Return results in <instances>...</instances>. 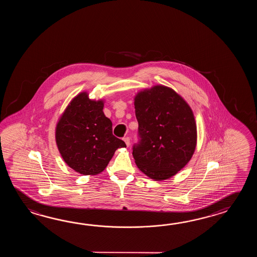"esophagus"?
<instances>
[{"label": "esophagus", "instance_id": "esophagus-1", "mask_svg": "<svg viewBox=\"0 0 257 257\" xmlns=\"http://www.w3.org/2000/svg\"><path fill=\"white\" fill-rule=\"evenodd\" d=\"M123 141L125 142L126 146L128 147V146H130V144H131V139H130V137H125V138L123 139Z\"/></svg>", "mask_w": 257, "mask_h": 257}]
</instances>
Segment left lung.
I'll return each mask as SVG.
<instances>
[{"instance_id": "left-lung-1", "label": "left lung", "mask_w": 257, "mask_h": 257, "mask_svg": "<svg viewBox=\"0 0 257 257\" xmlns=\"http://www.w3.org/2000/svg\"><path fill=\"white\" fill-rule=\"evenodd\" d=\"M140 141L133 145L138 168L156 181L176 175L197 146V125L188 104L173 89L156 85L135 96Z\"/></svg>"}]
</instances>
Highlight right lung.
<instances>
[{
  "label": "right lung",
  "instance_id": "right-lung-1",
  "mask_svg": "<svg viewBox=\"0 0 257 257\" xmlns=\"http://www.w3.org/2000/svg\"><path fill=\"white\" fill-rule=\"evenodd\" d=\"M104 102L88 93L71 100L56 126V142L61 157L71 169L84 175L103 172L125 142L113 135L112 122L103 112Z\"/></svg>",
  "mask_w": 257,
  "mask_h": 257
}]
</instances>
